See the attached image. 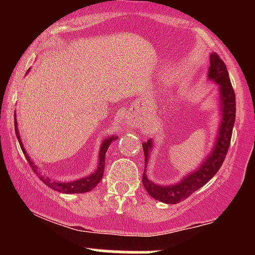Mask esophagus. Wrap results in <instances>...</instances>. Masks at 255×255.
Wrapping results in <instances>:
<instances>
[{
  "mask_svg": "<svg viewBox=\"0 0 255 255\" xmlns=\"http://www.w3.org/2000/svg\"><path fill=\"white\" fill-rule=\"evenodd\" d=\"M126 125H127V126H130V125H133V119H131V118H129V116H128V118L127 119H126Z\"/></svg>",
  "mask_w": 255,
  "mask_h": 255,
  "instance_id": "obj_1",
  "label": "esophagus"
}]
</instances>
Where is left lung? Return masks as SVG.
Masks as SVG:
<instances>
[{"mask_svg":"<svg viewBox=\"0 0 255 255\" xmlns=\"http://www.w3.org/2000/svg\"><path fill=\"white\" fill-rule=\"evenodd\" d=\"M207 79L218 85V103H219V125L217 135L213 142L212 150L204 158L195 170L183 176L176 183L158 184L151 181L146 175V168L148 164L151 151L153 148V140H147L142 144L145 154V170L142 174V184L152 197L160 203L177 204L181 200L188 198L192 193L209 182L217 174L224 158L227 156L230 145L231 134H233L234 124H235V93L231 86L229 74L223 61L217 54L210 55V67Z\"/></svg>","mask_w":255,"mask_h":255,"instance_id":"8db88e82","label":"left lung"}]
</instances>
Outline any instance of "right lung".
Returning a JSON list of instances; mask_svg holds the SVG:
<instances>
[{
    "label": "right lung",
    "instance_id": "1",
    "mask_svg": "<svg viewBox=\"0 0 255 255\" xmlns=\"http://www.w3.org/2000/svg\"><path fill=\"white\" fill-rule=\"evenodd\" d=\"M14 127H15V134L17 137V141H19L20 147H21L22 152H24L26 159H27L28 164L31 165L32 170H33L36 174L39 176L40 180L43 181L44 183L46 184L48 187H50L51 189L54 191L60 192V193H66V194H74V193H86L92 191L97 184L101 182L102 177H103V172H104V166H105V153H107L108 148L111 145V142L115 141L118 139L116 135H108L107 137H104L103 141H102L101 147H99V153H98V165L97 169H96L95 172L89 175V176H85L79 178V180H74V181H69V182H60V181H55L51 180L50 177L46 176V175H43L40 169L34 164L33 160L31 159V157L28 156V153L26 152L24 145H22L21 141V136H20L19 129H17V121H16V114H14Z\"/></svg>",
    "mask_w": 255,
    "mask_h": 255
}]
</instances>
